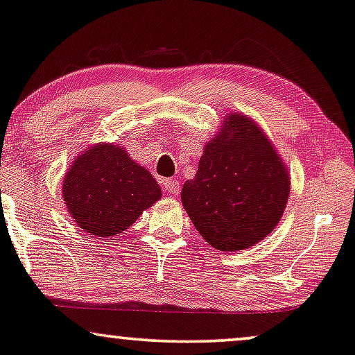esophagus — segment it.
<instances>
[{"mask_svg":"<svg viewBox=\"0 0 355 355\" xmlns=\"http://www.w3.org/2000/svg\"><path fill=\"white\" fill-rule=\"evenodd\" d=\"M164 188L170 195H178V191H180V185H178V182L175 178H165Z\"/></svg>","mask_w":355,"mask_h":355,"instance_id":"esophagus-1","label":"esophagus"}]
</instances>
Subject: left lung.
I'll list each match as a JSON object with an SVG mask.
<instances>
[{
  "label": "left lung",
  "instance_id": "8db88e82",
  "mask_svg": "<svg viewBox=\"0 0 355 355\" xmlns=\"http://www.w3.org/2000/svg\"><path fill=\"white\" fill-rule=\"evenodd\" d=\"M290 196L288 168L262 129L231 113L206 142L182 203L195 230L223 252L248 249L275 230Z\"/></svg>",
  "mask_w": 355,
  "mask_h": 355
}]
</instances>
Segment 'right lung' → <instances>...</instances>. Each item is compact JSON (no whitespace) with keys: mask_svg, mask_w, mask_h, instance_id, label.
Returning a JSON list of instances; mask_svg holds the SVG:
<instances>
[{"mask_svg":"<svg viewBox=\"0 0 355 355\" xmlns=\"http://www.w3.org/2000/svg\"><path fill=\"white\" fill-rule=\"evenodd\" d=\"M62 195L78 227L95 237L119 234L162 196L147 168L121 146L83 150L64 177Z\"/></svg>","mask_w":355,"mask_h":355,"instance_id":"right-lung-1","label":"right lung"}]
</instances>
